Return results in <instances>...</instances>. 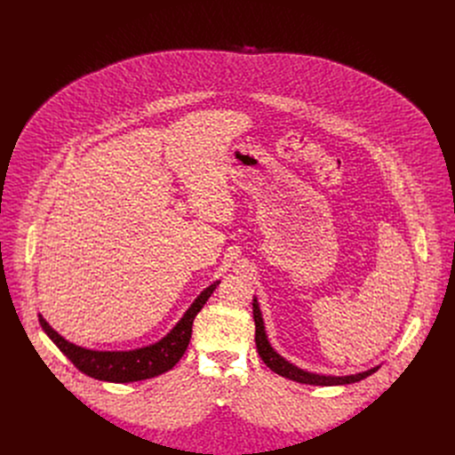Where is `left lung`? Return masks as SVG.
<instances>
[{"instance_id":"8db88e82","label":"left lung","mask_w":455,"mask_h":455,"mask_svg":"<svg viewBox=\"0 0 455 455\" xmlns=\"http://www.w3.org/2000/svg\"><path fill=\"white\" fill-rule=\"evenodd\" d=\"M253 307V322H255V344H257V353L259 356L263 358V362L277 374L299 381V383H306V385H323V387H331V385H347V383H355L360 381L367 376H371L372 372L378 371L379 365L367 369L363 372H356V374H347V376H333V374H320V372H311L306 369H300L297 365H293L291 362H288L284 356H281L270 344L268 335H267V328H265V320H263V313L259 309V302L257 297H253L251 302Z\"/></svg>"}]
</instances>
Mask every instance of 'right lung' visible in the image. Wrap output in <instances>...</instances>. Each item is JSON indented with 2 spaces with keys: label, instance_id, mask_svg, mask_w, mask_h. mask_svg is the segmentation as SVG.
Instances as JSON below:
<instances>
[{
  "label": "right lung",
  "instance_id": "right-lung-1",
  "mask_svg": "<svg viewBox=\"0 0 455 455\" xmlns=\"http://www.w3.org/2000/svg\"><path fill=\"white\" fill-rule=\"evenodd\" d=\"M220 281L212 283L209 288H205L190 307L183 313V316L178 320L176 326L158 342L132 349V351H95L86 349L81 346H76L68 342L64 337H60L50 323L43 318L39 313V323L43 331L50 337V340L60 349L62 355H67L68 360L84 374L102 379V381H113V383H129V381H140L148 378H155L162 372H167L172 369L180 358L183 356L190 335H192V322L200 313V309L205 306L209 297L214 293Z\"/></svg>",
  "mask_w": 455,
  "mask_h": 455
}]
</instances>
